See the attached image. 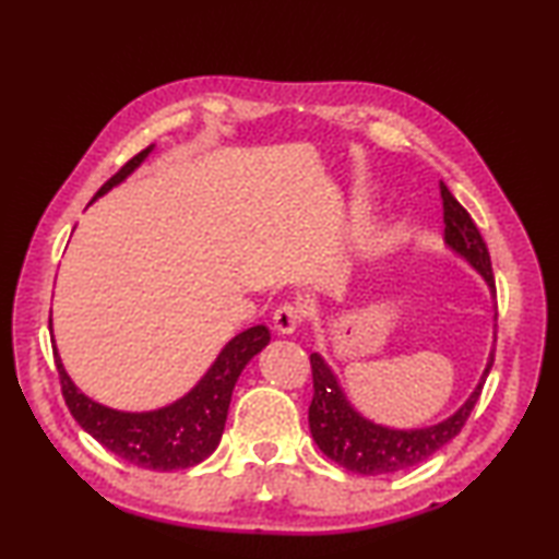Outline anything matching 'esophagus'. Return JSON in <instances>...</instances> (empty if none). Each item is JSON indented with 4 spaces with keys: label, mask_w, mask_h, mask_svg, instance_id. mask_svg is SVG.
I'll list each match as a JSON object with an SVG mask.
<instances>
[{
    "label": "esophagus",
    "mask_w": 559,
    "mask_h": 559,
    "mask_svg": "<svg viewBox=\"0 0 559 559\" xmlns=\"http://www.w3.org/2000/svg\"><path fill=\"white\" fill-rule=\"evenodd\" d=\"M302 318H306V310H302L298 302H283L273 313V328L278 330L281 335H290L300 328Z\"/></svg>",
    "instance_id": "1"
}]
</instances>
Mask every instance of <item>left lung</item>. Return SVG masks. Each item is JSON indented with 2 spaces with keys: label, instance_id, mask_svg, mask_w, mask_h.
<instances>
[{
  "label": "left lung",
  "instance_id": "left-lung-1",
  "mask_svg": "<svg viewBox=\"0 0 559 559\" xmlns=\"http://www.w3.org/2000/svg\"><path fill=\"white\" fill-rule=\"evenodd\" d=\"M439 189L443 200V224H447L443 241H447L456 257L466 259L480 273V278L488 283L490 293L496 296L493 269H490L484 236H480L478 226L473 224L471 214L449 192V187L439 182ZM310 367H313V402H310L308 409V421L318 449L330 461H335L337 466L359 473V476H380V473L404 471L427 461L431 453H437L456 437L471 416L473 406H476L486 377L490 367H493V349H490L488 365L484 374H480L476 390L459 406V412H453L449 419L421 429H392L374 424L349 404L335 372L330 370L325 359L318 353L310 355Z\"/></svg>",
  "mask_w": 559,
  "mask_h": 559
}]
</instances>
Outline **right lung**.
Instances as JSON below:
<instances>
[{
    "label": "right lung",
    "mask_w": 559,
    "mask_h": 559,
    "mask_svg": "<svg viewBox=\"0 0 559 559\" xmlns=\"http://www.w3.org/2000/svg\"><path fill=\"white\" fill-rule=\"evenodd\" d=\"M155 145L145 147L130 163L122 165L106 185L98 189L93 200H98L112 187L120 185L128 175L143 165V159L153 153ZM51 330V318H49ZM271 333L266 325H253L243 330L229 343L224 345L219 357L214 359L210 370L197 382L185 396L177 402L159 406L153 412H118L110 406L93 402L71 382L69 372L63 370L59 349L53 343L56 370H59L61 392L66 406H69L73 419L81 424L83 431H88L100 447L116 453L122 461L132 463L138 468L153 471H177L189 468L212 456L219 447L226 414L234 384L253 355H259L269 345Z\"/></svg>",
    "instance_id": "obj_1"
}]
</instances>
